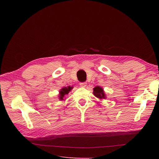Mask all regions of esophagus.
<instances>
[{
  "label": "esophagus",
  "mask_w": 159,
  "mask_h": 159,
  "mask_svg": "<svg viewBox=\"0 0 159 159\" xmlns=\"http://www.w3.org/2000/svg\"><path fill=\"white\" fill-rule=\"evenodd\" d=\"M86 84H87V83H86V82H81V83H80V86H81V87H82V88H85V86H86Z\"/></svg>",
  "instance_id": "obj_1"
}]
</instances>
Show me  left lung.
<instances>
[{"mask_svg": "<svg viewBox=\"0 0 159 159\" xmlns=\"http://www.w3.org/2000/svg\"><path fill=\"white\" fill-rule=\"evenodd\" d=\"M93 94L95 97H97L100 99L105 98L104 91L103 89L102 88H100L99 86H97V87L93 88Z\"/></svg>", "mask_w": 159, "mask_h": 159, "instance_id": "8db88e82", "label": "left lung"}]
</instances>
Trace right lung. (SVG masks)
I'll list each match as a JSON object with an SVG mask.
<instances>
[{
  "instance_id": "obj_1",
  "label": "right lung",
  "mask_w": 159,
  "mask_h": 159,
  "mask_svg": "<svg viewBox=\"0 0 159 159\" xmlns=\"http://www.w3.org/2000/svg\"><path fill=\"white\" fill-rule=\"evenodd\" d=\"M72 88H73V87H70V86H68V87H67V88H62L61 89V91H60V96H59L60 99L64 100L63 98H64V95L66 94H68L69 93V91H70Z\"/></svg>"
}]
</instances>
